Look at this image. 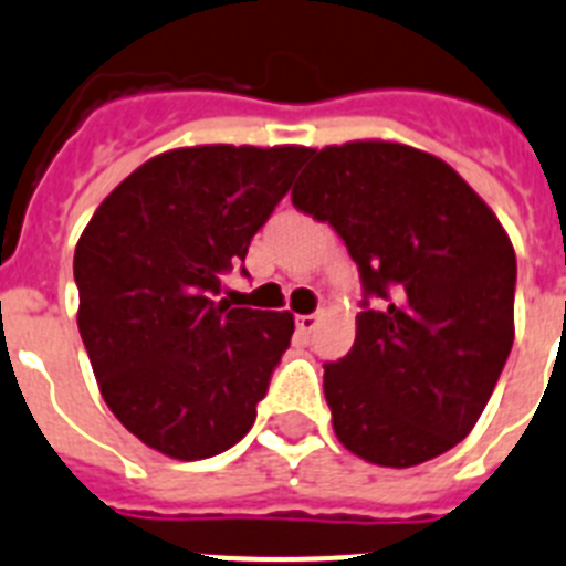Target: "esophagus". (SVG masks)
<instances>
[{"instance_id": "esophagus-1", "label": "esophagus", "mask_w": 566, "mask_h": 566, "mask_svg": "<svg viewBox=\"0 0 566 566\" xmlns=\"http://www.w3.org/2000/svg\"><path fill=\"white\" fill-rule=\"evenodd\" d=\"M317 321H321V315H301V317H297V329H301L303 335L315 333Z\"/></svg>"}]
</instances>
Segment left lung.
Wrapping results in <instances>:
<instances>
[{
	"label": "left lung",
	"mask_w": 566,
	"mask_h": 566,
	"mask_svg": "<svg viewBox=\"0 0 566 566\" xmlns=\"http://www.w3.org/2000/svg\"><path fill=\"white\" fill-rule=\"evenodd\" d=\"M294 208L335 228L361 274L356 344L324 364L340 446L387 469L478 424L515 340V249L442 158L394 142L312 149Z\"/></svg>",
	"instance_id": "obj_1"
}]
</instances>
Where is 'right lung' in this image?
Instances as JSON below:
<instances>
[{
  "instance_id": "1",
  "label": "right lung",
  "mask_w": 566,
  "mask_h": 566,
  "mask_svg": "<svg viewBox=\"0 0 566 566\" xmlns=\"http://www.w3.org/2000/svg\"><path fill=\"white\" fill-rule=\"evenodd\" d=\"M310 153L170 149L88 219L74 249L77 326L106 405L144 446L205 460L251 431L294 317L217 294Z\"/></svg>"
}]
</instances>
